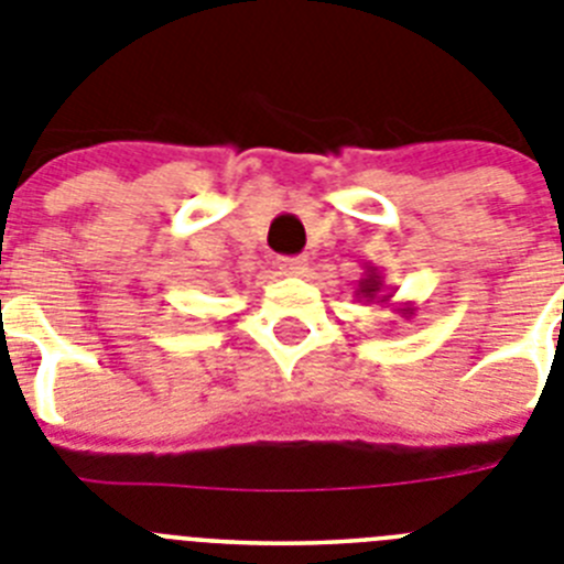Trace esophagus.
<instances>
[{"mask_svg":"<svg viewBox=\"0 0 564 564\" xmlns=\"http://www.w3.org/2000/svg\"><path fill=\"white\" fill-rule=\"evenodd\" d=\"M278 267H281L283 275H303L306 272V258H278Z\"/></svg>","mask_w":564,"mask_h":564,"instance_id":"1","label":"esophagus"}]
</instances>
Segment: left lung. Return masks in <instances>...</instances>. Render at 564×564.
I'll use <instances>...</instances> for the list:
<instances>
[{"instance_id": "obj_1", "label": "left lung", "mask_w": 564, "mask_h": 564, "mask_svg": "<svg viewBox=\"0 0 564 564\" xmlns=\"http://www.w3.org/2000/svg\"><path fill=\"white\" fill-rule=\"evenodd\" d=\"M357 301L365 303H390L393 301V292H384V278L377 267H365V275L357 281ZM415 308L410 303L404 306H395V314H402V317H413Z\"/></svg>"}]
</instances>
